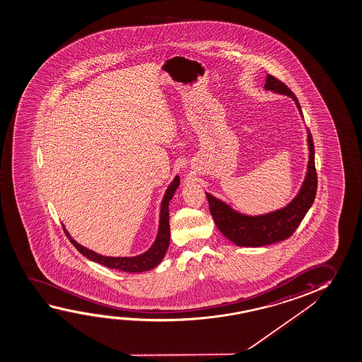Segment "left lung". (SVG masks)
<instances>
[{"label": "left lung", "mask_w": 362, "mask_h": 362, "mask_svg": "<svg viewBox=\"0 0 362 362\" xmlns=\"http://www.w3.org/2000/svg\"><path fill=\"white\" fill-rule=\"evenodd\" d=\"M265 89L272 92L289 95L298 107L300 115V105L298 99L293 94L283 81L274 78L273 75H267ZM303 117V115H302ZM308 148H310V161L308 173L303 185L287 206L273 213L259 215V216H247L236 213L223 201L218 200L213 195L207 194V201L210 213L218 229L239 247H264L283 241L293 235L298 228L307 211L312 206L317 192V173L315 166V146L310 133L308 132Z\"/></svg>", "instance_id": "obj_1"}]
</instances>
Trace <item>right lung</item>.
<instances>
[{
  "instance_id": "1",
  "label": "right lung",
  "mask_w": 362,
  "mask_h": 362,
  "mask_svg": "<svg viewBox=\"0 0 362 362\" xmlns=\"http://www.w3.org/2000/svg\"><path fill=\"white\" fill-rule=\"evenodd\" d=\"M180 185V177L176 176L173 181V184L168 186L165 197L162 200L161 216H160V229L158 234L156 238L153 245L149 247L147 252L138 255V257H131V258H113V257H104L100 254L89 250L86 247H81L76 241L69 235V233L64 228V231L66 236L69 238L70 243L76 247V250L83 254L84 257L90 259L95 263L108 267L110 269L123 270L128 273H141L146 270L153 269L155 267L161 263L162 259L165 257L167 252V247L170 244V216H168V204L173 199L175 191L177 189Z\"/></svg>"
}]
</instances>
